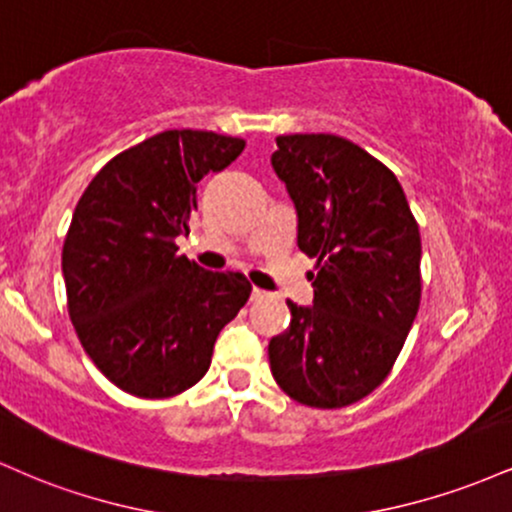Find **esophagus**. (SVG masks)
Listing matches in <instances>:
<instances>
[{
  "label": "esophagus",
  "instance_id": "1",
  "mask_svg": "<svg viewBox=\"0 0 512 512\" xmlns=\"http://www.w3.org/2000/svg\"><path fill=\"white\" fill-rule=\"evenodd\" d=\"M250 296H252V301H262V298H264V296H267V291L257 289V286H255V289H252V293H250Z\"/></svg>",
  "mask_w": 512,
  "mask_h": 512
}]
</instances>
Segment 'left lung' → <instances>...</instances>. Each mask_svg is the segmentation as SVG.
<instances>
[{
  "label": "left lung",
  "mask_w": 512,
  "mask_h": 512,
  "mask_svg": "<svg viewBox=\"0 0 512 512\" xmlns=\"http://www.w3.org/2000/svg\"><path fill=\"white\" fill-rule=\"evenodd\" d=\"M272 168L315 257L313 305L289 301V330L269 342L276 385L317 409L354 404L395 366L421 301V236L402 185L334 134H286Z\"/></svg>",
  "instance_id": "8db88e82"
}]
</instances>
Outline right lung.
I'll return each mask as SVG.
<instances>
[{
	"mask_svg": "<svg viewBox=\"0 0 512 512\" xmlns=\"http://www.w3.org/2000/svg\"><path fill=\"white\" fill-rule=\"evenodd\" d=\"M243 139L168 129L117 154L76 204L62 248L69 317L110 383L134 397L185 392L209 370L216 337L248 303L240 272H207L178 255L197 182Z\"/></svg>",
	"mask_w": 512,
	"mask_h": 512,
	"instance_id": "1",
	"label": "right lung"
}]
</instances>
